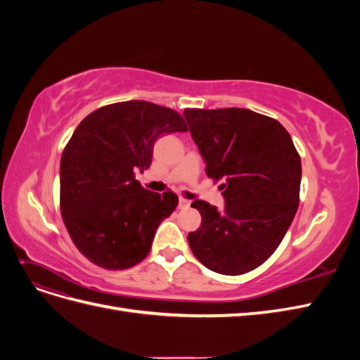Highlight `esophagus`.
<instances>
[{"label": "esophagus", "instance_id": "34e87169", "mask_svg": "<svg viewBox=\"0 0 360 360\" xmlns=\"http://www.w3.org/2000/svg\"><path fill=\"white\" fill-rule=\"evenodd\" d=\"M191 205V201L189 200H186V198H183V197H180V200H179V209H188V207Z\"/></svg>", "mask_w": 360, "mask_h": 360}]
</instances>
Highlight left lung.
Returning a JSON list of instances; mask_svg holds the SVG:
<instances>
[{
    "label": "left lung",
    "instance_id": "left-lung-1",
    "mask_svg": "<svg viewBox=\"0 0 360 360\" xmlns=\"http://www.w3.org/2000/svg\"><path fill=\"white\" fill-rule=\"evenodd\" d=\"M221 189L225 209L193 201L201 225L188 234L192 254L221 275H243L275 252L299 207L302 163L278 120L242 108L183 112Z\"/></svg>",
    "mask_w": 360,
    "mask_h": 360
}]
</instances>
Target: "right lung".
<instances>
[{"mask_svg":"<svg viewBox=\"0 0 360 360\" xmlns=\"http://www.w3.org/2000/svg\"><path fill=\"white\" fill-rule=\"evenodd\" d=\"M186 130L177 111L144 101L102 106L75 129L61 155L60 210L72 242L93 264L124 270L148 255L179 197L144 189L135 171L150 167L160 135Z\"/></svg>","mask_w":360,"mask_h":360,"instance_id":"obj_1","label":"right lung"}]
</instances>
